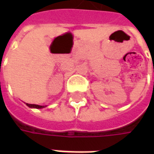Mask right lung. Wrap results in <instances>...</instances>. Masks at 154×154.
Segmentation results:
<instances>
[{
    "mask_svg": "<svg viewBox=\"0 0 154 154\" xmlns=\"http://www.w3.org/2000/svg\"><path fill=\"white\" fill-rule=\"evenodd\" d=\"M26 105L29 106L30 108H36V109H42V108H44V105H35V104H28L26 103Z\"/></svg>",
    "mask_w": 154,
    "mask_h": 154,
    "instance_id": "obj_1",
    "label": "right lung"
}]
</instances>
